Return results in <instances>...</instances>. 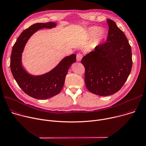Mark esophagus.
<instances>
[{
  "mask_svg": "<svg viewBox=\"0 0 146 146\" xmlns=\"http://www.w3.org/2000/svg\"><path fill=\"white\" fill-rule=\"evenodd\" d=\"M82 58V54L81 53H78L76 56V60L77 61H80Z\"/></svg>",
  "mask_w": 146,
  "mask_h": 146,
  "instance_id": "34e87169",
  "label": "esophagus"
}]
</instances>
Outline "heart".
<instances>
[{"label":"heart","mask_w":146,"mask_h":146,"mask_svg":"<svg viewBox=\"0 0 146 146\" xmlns=\"http://www.w3.org/2000/svg\"><path fill=\"white\" fill-rule=\"evenodd\" d=\"M86 35L89 38H93L96 43H100L106 37V33L104 30L99 27L93 26L88 28L86 31Z\"/></svg>","instance_id":"b5f03b06"}]
</instances>
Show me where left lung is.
Returning a JSON list of instances; mask_svg holds the SVG:
<instances>
[{
  "mask_svg": "<svg viewBox=\"0 0 146 146\" xmlns=\"http://www.w3.org/2000/svg\"><path fill=\"white\" fill-rule=\"evenodd\" d=\"M106 42L97 46L81 60L88 90L106 96L118 92L127 80L132 66L131 46L124 33L111 19Z\"/></svg>",
  "mask_w": 146,
  "mask_h": 146,
  "instance_id": "obj_1",
  "label": "left lung"
}]
</instances>
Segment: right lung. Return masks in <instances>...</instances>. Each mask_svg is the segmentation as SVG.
<instances>
[{
  "label": "right lung",
  "mask_w": 146,
  "mask_h": 146,
  "mask_svg": "<svg viewBox=\"0 0 146 146\" xmlns=\"http://www.w3.org/2000/svg\"><path fill=\"white\" fill-rule=\"evenodd\" d=\"M56 26L51 22L35 23L21 34L13 47L10 58L13 76L23 91L34 99L44 100L58 94L63 88L69 67L76 61V55L72 54L65 57L49 72L36 76L29 74L23 68L22 53L30 37L40 29H51Z\"/></svg>",
  "instance_id": "right-lung-1"
}]
</instances>
